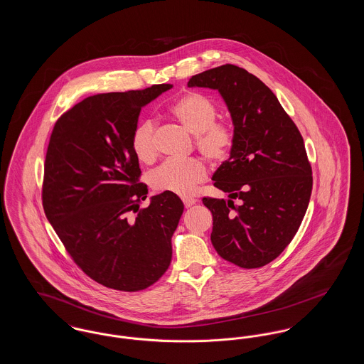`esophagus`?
I'll use <instances>...</instances> for the list:
<instances>
[{
  "label": "esophagus",
  "mask_w": 364,
  "mask_h": 364,
  "mask_svg": "<svg viewBox=\"0 0 364 364\" xmlns=\"http://www.w3.org/2000/svg\"><path fill=\"white\" fill-rule=\"evenodd\" d=\"M183 203H184L186 208H191V206H193L196 203V199H193V198H183Z\"/></svg>",
  "instance_id": "obj_1"
}]
</instances>
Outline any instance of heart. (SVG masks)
Listing matches in <instances>:
<instances>
[{
	"label": "heart",
	"instance_id": "b5f03b06",
	"mask_svg": "<svg viewBox=\"0 0 364 364\" xmlns=\"http://www.w3.org/2000/svg\"><path fill=\"white\" fill-rule=\"evenodd\" d=\"M171 114L192 135H195L196 150L211 164H220L229 156L233 143V128L224 122H215L217 107L205 95L188 92L180 97L171 109ZM132 150L141 162H153L158 150L156 143V124L153 120L139 122L132 132ZM206 165L196 158L184 161L169 159L150 174L153 188L159 192H171L187 196L205 181Z\"/></svg>",
	"mask_w": 364,
	"mask_h": 364
}]
</instances>
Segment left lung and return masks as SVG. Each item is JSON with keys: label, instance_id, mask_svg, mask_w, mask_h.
<instances>
[{"label": "left lung", "instance_id": "obj_1", "mask_svg": "<svg viewBox=\"0 0 364 364\" xmlns=\"http://www.w3.org/2000/svg\"><path fill=\"white\" fill-rule=\"evenodd\" d=\"M188 87L218 90L235 125L230 156L213 174L230 199H202L213 214L211 242L239 267H262L292 242L309 208L312 171L303 136L274 92L237 65L198 73Z\"/></svg>", "mask_w": 364, "mask_h": 364}]
</instances>
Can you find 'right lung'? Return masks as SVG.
I'll list each match as a JSON object with an SVG mask.
<instances>
[{"mask_svg":"<svg viewBox=\"0 0 364 364\" xmlns=\"http://www.w3.org/2000/svg\"><path fill=\"white\" fill-rule=\"evenodd\" d=\"M172 85L88 97L54 124L42 186V205L73 262L106 288L136 292L168 270L172 236L184 205L162 192L139 210L147 186L139 183L131 144L144 105Z\"/></svg>","mask_w":364,"mask_h":364,"instance_id":"add662e5","label":"right lung"}]
</instances>
